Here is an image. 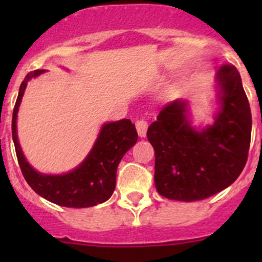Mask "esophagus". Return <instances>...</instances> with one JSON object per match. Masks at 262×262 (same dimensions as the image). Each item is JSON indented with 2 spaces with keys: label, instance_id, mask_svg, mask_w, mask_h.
Segmentation results:
<instances>
[{
  "label": "esophagus",
  "instance_id": "obj_1",
  "mask_svg": "<svg viewBox=\"0 0 262 262\" xmlns=\"http://www.w3.org/2000/svg\"><path fill=\"white\" fill-rule=\"evenodd\" d=\"M136 128H137V132H138V136L141 137V138H143V137H146V134H147V128H148L147 121H144V120H137V121H136Z\"/></svg>",
  "mask_w": 262,
  "mask_h": 262
}]
</instances>
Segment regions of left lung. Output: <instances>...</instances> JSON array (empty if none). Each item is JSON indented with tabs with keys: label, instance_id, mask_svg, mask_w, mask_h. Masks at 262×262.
I'll return each instance as SVG.
<instances>
[{
	"label": "left lung",
	"instance_id": "obj_1",
	"mask_svg": "<svg viewBox=\"0 0 262 262\" xmlns=\"http://www.w3.org/2000/svg\"><path fill=\"white\" fill-rule=\"evenodd\" d=\"M218 110L212 125H192L187 100L166 105L149 125L155 148V184L171 200L195 202L233 184L244 170L251 141L250 104L234 66L215 76Z\"/></svg>",
	"mask_w": 262,
	"mask_h": 262
}]
</instances>
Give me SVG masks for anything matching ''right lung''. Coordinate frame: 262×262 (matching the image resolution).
<instances>
[{
  "instance_id": "1",
  "label": "right lung",
  "mask_w": 262,
  "mask_h": 262,
  "mask_svg": "<svg viewBox=\"0 0 262 262\" xmlns=\"http://www.w3.org/2000/svg\"><path fill=\"white\" fill-rule=\"evenodd\" d=\"M44 72L46 70H36L26 75L12 114V139L24 178L36 194L60 207L89 208L101 204L114 192L119 162L137 143L136 126L129 119L105 123L94 147L77 167L60 175L39 172L26 161L18 143L17 113L28 82Z\"/></svg>"
}]
</instances>
